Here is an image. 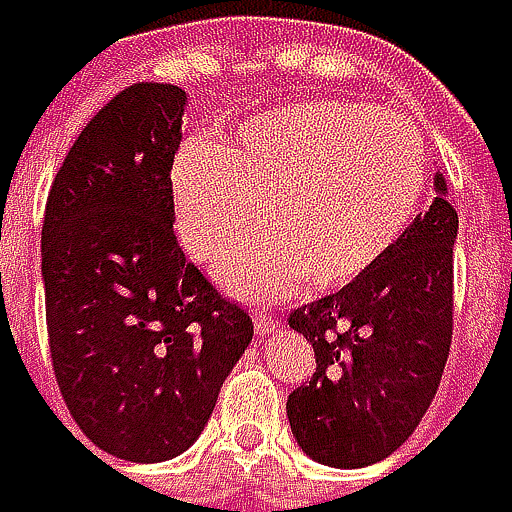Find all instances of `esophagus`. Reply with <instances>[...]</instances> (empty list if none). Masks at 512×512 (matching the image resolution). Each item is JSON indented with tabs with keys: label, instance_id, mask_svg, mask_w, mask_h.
Returning <instances> with one entry per match:
<instances>
[{
	"label": "esophagus",
	"instance_id": "1",
	"mask_svg": "<svg viewBox=\"0 0 512 512\" xmlns=\"http://www.w3.org/2000/svg\"><path fill=\"white\" fill-rule=\"evenodd\" d=\"M252 317H255V329H257V335H263V338H266V335H272V332H278V329H281V323H278V320H275V317H272V314H266V311H255V314H252Z\"/></svg>",
	"mask_w": 512,
	"mask_h": 512
}]
</instances>
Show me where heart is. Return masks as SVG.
Listing matches in <instances>:
<instances>
[{
	"label": "heart",
	"instance_id": "b5f03b06",
	"mask_svg": "<svg viewBox=\"0 0 512 512\" xmlns=\"http://www.w3.org/2000/svg\"><path fill=\"white\" fill-rule=\"evenodd\" d=\"M427 183L412 121L356 100H296L246 121L231 142H189L171 168L177 234L189 255L219 263L240 299L293 293L308 275L341 287L373 269L409 228Z\"/></svg>",
	"mask_w": 512,
	"mask_h": 512
}]
</instances>
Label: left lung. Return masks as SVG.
Masks as SVG:
<instances>
[{"label": "left lung", "mask_w": 512, "mask_h": 512, "mask_svg": "<svg viewBox=\"0 0 512 512\" xmlns=\"http://www.w3.org/2000/svg\"><path fill=\"white\" fill-rule=\"evenodd\" d=\"M436 198L373 269L287 323L311 341L317 367L287 397L296 445L323 465L391 457L430 409L454 335L457 210L436 171Z\"/></svg>", "instance_id": "obj_1"}]
</instances>
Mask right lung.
<instances>
[{
  "mask_svg": "<svg viewBox=\"0 0 512 512\" xmlns=\"http://www.w3.org/2000/svg\"><path fill=\"white\" fill-rule=\"evenodd\" d=\"M183 109L177 85L124 88L85 124L47 198L41 272L55 382L79 430L118 460L183 454L255 335L174 234Z\"/></svg>",
  "mask_w": 512,
  "mask_h": 512,
  "instance_id": "obj_1",
  "label": "right lung"
}]
</instances>
